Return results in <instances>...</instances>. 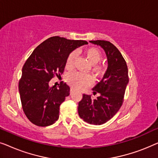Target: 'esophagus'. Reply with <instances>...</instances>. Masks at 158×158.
<instances>
[{"label":"esophagus","instance_id":"1","mask_svg":"<svg viewBox=\"0 0 158 158\" xmlns=\"http://www.w3.org/2000/svg\"><path fill=\"white\" fill-rule=\"evenodd\" d=\"M75 91V89H74V88H70V94H73V92H74Z\"/></svg>","mask_w":158,"mask_h":158}]
</instances>
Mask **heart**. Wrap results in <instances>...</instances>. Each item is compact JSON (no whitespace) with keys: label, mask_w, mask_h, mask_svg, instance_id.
I'll return each instance as SVG.
<instances>
[{"label":"heart","mask_w":158,"mask_h":158,"mask_svg":"<svg viewBox=\"0 0 158 158\" xmlns=\"http://www.w3.org/2000/svg\"><path fill=\"white\" fill-rule=\"evenodd\" d=\"M85 55L90 63L96 64L101 61L102 54L98 49L90 47L85 51ZM77 57L76 52H72L67 58L66 68L72 69L74 67L75 60ZM94 70L97 74H101L103 72V67L102 65H94ZM93 77L89 74H85L80 72H74L68 74L67 76V81L77 89H83L93 83Z\"/></svg>","instance_id":"heart-1"}]
</instances>
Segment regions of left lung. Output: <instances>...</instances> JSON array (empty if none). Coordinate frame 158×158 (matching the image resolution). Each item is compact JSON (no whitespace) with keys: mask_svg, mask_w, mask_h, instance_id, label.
<instances>
[{"mask_svg":"<svg viewBox=\"0 0 158 158\" xmlns=\"http://www.w3.org/2000/svg\"><path fill=\"white\" fill-rule=\"evenodd\" d=\"M100 46L107 57L108 68L103 79L93 88L96 99L83 94L78 103V114L84 122L101 125L111 119L122 106L126 88L129 83L128 68L118 49L111 42L104 40L90 41Z\"/></svg>","mask_w":158,"mask_h":158,"instance_id":"8db88e82","label":"left lung"}]
</instances>
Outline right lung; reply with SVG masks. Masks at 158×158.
Masks as SVG:
<instances>
[{
	"mask_svg": "<svg viewBox=\"0 0 158 158\" xmlns=\"http://www.w3.org/2000/svg\"><path fill=\"white\" fill-rule=\"evenodd\" d=\"M87 44L52 36L39 45L26 61L19 90L23 112L34 124L49 126L59 118L60 106L70 95V87L66 83L50 87L49 83L55 75L62 74L69 55Z\"/></svg>",
	"mask_w": 158,
	"mask_h": 158,
	"instance_id": "add662e5",
	"label": "right lung"
}]
</instances>
